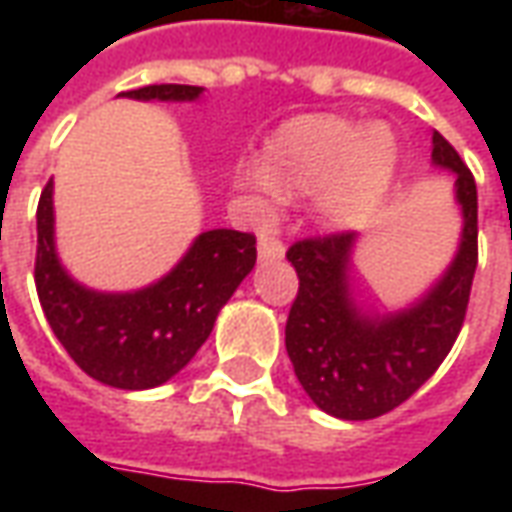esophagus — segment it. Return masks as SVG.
<instances>
[{"mask_svg":"<svg viewBox=\"0 0 512 512\" xmlns=\"http://www.w3.org/2000/svg\"><path fill=\"white\" fill-rule=\"evenodd\" d=\"M257 252H260V260H282V257H285V244L277 241V238H268V235H263V238H260V246H257Z\"/></svg>","mask_w":512,"mask_h":512,"instance_id":"esophagus-1","label":"esophagus"}]
</instances>
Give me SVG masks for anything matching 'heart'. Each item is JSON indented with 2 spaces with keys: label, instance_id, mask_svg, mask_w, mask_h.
Listing matches in <instances>:
<instances>
[{
  "label": "heart",
  "instance_id": "heart-1",
  "mask_svg": "<svg viewBox=\"0 0 512 512\" xmlns=\"http://www.w3.org/2000/svg\"><path fill=\"white\" fill-rule=\"evenodd\" d=\"M395 169L397 142L384 123L301 115L268 136L263 164H246L244 180L266 194H312L318 224L351 230L384 205Z\"/></svg>",
  "mask_w": 512,
  "mask_h": 512
}]
</instances>
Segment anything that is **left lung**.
<instances>
[{"mask_svg": "<svg viewBox=\"0 0 512 512\" xmlns=\"http://www.w3.org/2000/svg\"><path fill=\"white\" fill-rule=\"evenodd\" d=\"M433 164L455 175L461 244L447 271L411 307L370 312L351 285L356 233L304 238L288 249L299 293L285 326V348L315 406L337 419H376L425 384L466 318L477 268V186L455 147L433 131Z\"/></svg>", "mask_w": 512, "mask_h": 512, "instance_id": "obj_1", "label": "left lung"}]
</instances>
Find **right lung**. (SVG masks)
Here are the masks:
<instances>
[{
  "label": "right lung",
  "mask_w": 512,
  "mask_h": 512,
  "mask_svg": "<svg viewBox=\"0 0 512 512\" xmlns=\"http://www.w3.org/2000/svg\"><path fill=\"white\" fill-rule=\"evenodd\" d=\"M202 87L150 84L134 101H197ZM255 235L208 230L169 274L131 293L84 288L65 271L54 246V183L38 202L35 288L62 348L95 381L117 389H153L180 373L213 332L216 315L255 268Z\"/></svg>",
  "instance_id": "1"
}]
</instances>
